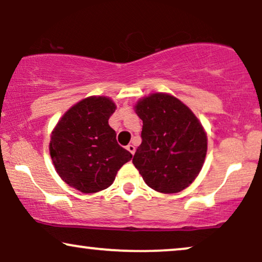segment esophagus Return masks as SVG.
<instances>
[{
  "label": "esophagus",
  "mask_w": 262,
  "mask_h": 262,
  "mask_svg": "<svg viewBox=\"0 0 262 262\" xmlns=\"http://www.w3.org/2000/svg\"><path fill=\"white\" fill-rule=\"evenodd\" d=\"M126 149L128 150V151H130L132 155H134L135 154V151H136V148H135V145L134 144H128L127 146H126Z\"/></svg>",
  "instance_id": "34e87169"
}]
</instances>
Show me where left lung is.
I'll list each match as a JSON object with an SVG mask.
<instances>
[{
	"mask_svg": "<svg viewBox=\"0 0 262 262\" xmlns=\"http://www.w3.org/2000/svg\"><path fill=\"white\" fill-rule=\"evenodd\" d=\"M135 110L143 127L142 144L132 162L143 180L161 193L188 187L202 170L207 151V137L198 118L164 93L141 99Z\"/></svg>",
	"mask_w": 262,
	"mask_h": 262,
	"instance_id": "obj_1",
	"label": "left lung"
}]
</instances>
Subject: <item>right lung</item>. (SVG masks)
<instances>
[{
    "label": "right lung",
    "mask_w": 262,
    "mask_h": 262,
    "mask_svg": "<svg viewBox=\"0 0 262 262\" xmlns=\"http://www.w3.org/2000/svg\"><path fill=\"white\" fill-rule=\"evenodd\" d=\"M116 103L89 96L68 110L53 128L50 155L57 173L70 187L95 193L113 184L118 170L132 159L117 143L108 119Z\"/></svg>",
    "instance_id": "add662e5"
}]
</instances>
